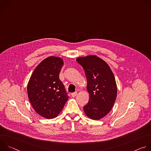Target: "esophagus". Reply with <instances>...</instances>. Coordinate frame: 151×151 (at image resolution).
<instances>
[{
	"label": "esophagus",
	"instance_id": "1",
	"mask_svg": "<svg viewBox=\"0 0 151 151\" xmlns=\"http://www.w3.org/2000/svg\"><path fill=\"white\" fill-rule=\"evenodd\" d=\"M77 94H78V92H75V93H72V97H75L77 95Z\"/></svg>",
	"mask_w": 151,
	"mask_h": 151
}]
</instances>
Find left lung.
Masks as SVG:
<instances>
[{
    "mask_svg": "<svg viewBox=\"0 0 151 151\" xmlns=\"http://www.w3.org/2000/svg\"><path fill=\"white\" fill-rule=\"evenodd\" d=\"M76 61L85 71L90 94V100L83 106V111L90 118L99 120L111 111L116 98L114 73L108 64L96 55L79 57Z\"/></svg>",
    "mask_w": 151,
    "mask_h": 151,
    "instance_id": "1",
    "label": "left lung"
}]
</instances>
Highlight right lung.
I'll list each match as a JSON object with an SVG mask.
<instances>
[{"instance_id":"1","label":"right lung","mask_w":151,"mask_h":151,"mask_svg":"<svg viewBox=\"0 0 151 151\" xmlns=\"http://www.w3.org/2000/svg\"><path fill=\"white\" fill-rule=\"evenodd\" d=\"M63 65L60 57L45 58L34 70L27 85L28 97L33 109L47 119L57 116L69 99L59 79Z\"/></svg>"}]
</instances>
